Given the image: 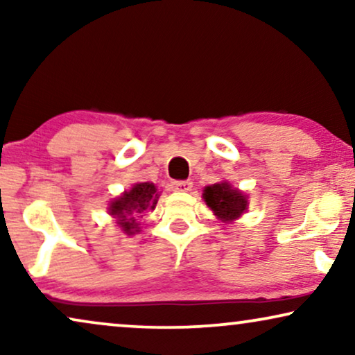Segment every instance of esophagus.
<instances>
[{"label":"esophagus","instance_id":"esophagus-1","mask_svg":"<svg viewBox=\"0 0 355 355\" xmlns=\"http://www.w3.org/2000/svg\"><path fill=\"white\" fill-rule=\"evenodd\" d=\"M171 189L176 192H189L192 189L191 181H174L171 182Z\"/></svg>","mask_w":355,"mask_h":355}]
</instances>
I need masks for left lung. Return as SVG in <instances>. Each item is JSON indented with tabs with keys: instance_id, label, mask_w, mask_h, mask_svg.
<instances>
[{
	"instance_id": "8db88e82",
	"label": "left lung",
	"mask_w": 355,
	"mask_h": 355,
	"mask_svg": "<svg viewBox=\"0 0 355 355\" xmlns=\"http://www.w3.org/2000/svg\"><path fill=\"white\" fill-rule=\"evenodd\" d=\"M203 200L215 213L218 220L225 223L237 220L249 207L245 193L241 192L239 189H234L226 181L203 189Z\"/></svg>"
}]
</instances>
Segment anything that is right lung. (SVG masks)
I'll return each mask as SVG.
<instances>
[{
    "instance_id": "right-lung-1",
    "label": "right lung",
    "mask_w": 355,
    "mask_h": 355,
    "mask_svg": "<svg viewBox=\"0 0 355 355\" xmlns=\"http://www.w3.org/2000/svg\"><path fill=\"white\" fill-rule=\"evenodd\" d=\"M159 193L153 182L134 184L130 191H124L118 198L110 203V215L116 218V225L128 236H134L140 231L139 218L147 210H155Z\"/></svg>"
}]
</instances>
